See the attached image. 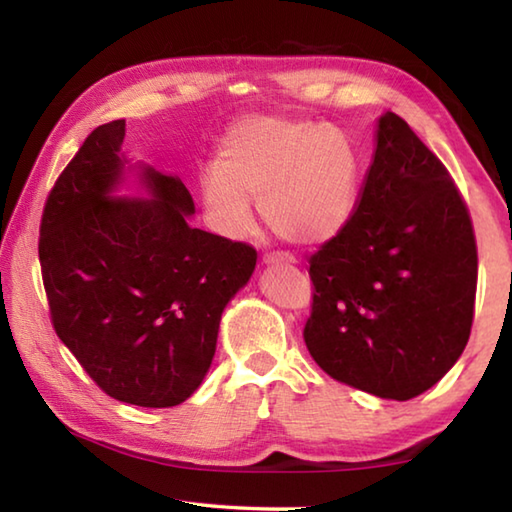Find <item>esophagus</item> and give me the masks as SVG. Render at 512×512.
<instances>
[{"label": "esophagus", "mask_w": 512, "mask_h": 512, "mask_svg": "<svg viewBox=\"0 0 512 512\" xmlns=\"http://www.w3.org/2000/svg\"><path fill=\"white\" fill-rule=\"evenodd\" d=\"M264 264L266 266H284V264H296V259L291 255H284V253H273V255H266L264 257Z\"/></svg>", "instance_id": "esophagus-1"}]
</instances>
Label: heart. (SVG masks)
<instances>
[{
  "label": "heart",
  "instance_id": "obj_1",
  "mask_svg": "<svg viewBox=\"0 0 512 512\" xmlns=\"http://www.w3.org/2000/svg\"><path fill=\"white\" fill-rule=\"evenodd\" d=\"M359 155L341 128L287 115H250L216 146L214 169L198 178L207 223L228 239L264 221L296 244L334 239L352 219Z\"/></svg>",
  "mask_w": 512,
  "mask_h": 512
}]
</instances>
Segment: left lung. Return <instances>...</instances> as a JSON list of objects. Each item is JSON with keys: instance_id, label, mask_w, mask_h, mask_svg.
Listing matches in <instances>:
<instances>
[{"instance_id": "8db88e82", "label": "left lung", "mask_w": 512, "mask_h": 512, "mask_svg": "<svg viewBox=\"0 0 512 512\" xmlns=\"http://www.w3.org/2000/svg\"><path fill=\"white\" fill-rule=\"evenodd\" d=\"M314 305L305 343L329 377L406 402L461 357L474 316L470 214L436 155L395 112L348 225L309 259Z\"/></svg>"}]
</instances>
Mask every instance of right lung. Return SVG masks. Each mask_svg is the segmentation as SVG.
Listing matches in <instances>:
<instances>
[{"label":"right lung","instance_id":"1","mask_svg":"<svg viewBox=\"0 0 512 512\" xmlns=\"http://www.w3.org/2000/svg\"><path fill=\"white\" fill-rule=\"evenodd\" d=\"M126 121L88 135L60 173L40 225V266L58 339L103 393L169 409L212 366L221 314L257 253L189 225L183 180L131 162ZM135 186L137 197H121Z\"/></svg>","mask_w":512,"mask_h":512}]
</instances>
